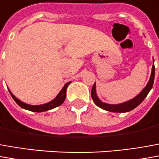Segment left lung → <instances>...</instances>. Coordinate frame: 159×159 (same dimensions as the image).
<instances>
[{
	"label": "left lung",
	"mask_w": 159,
	"mask_h": 159,
	"mask_svg": "<svg viewBox=\"0 0 159 159\" xmlns=\"http://www.w3.org/2000/svg\"><path fill=\"white\" fill-rule=\"evenodd\" d=\"M154 77H155V66H154V64H153L151 78H150V80L147 83L146 86L144 87L143 91L138 96H136L135 98H132L131 100H129L127 102L122 103V104H119V105H109V104H106V103L101 102L98 98L97 94H96V88H95L96 86H95V83H94L93 86L92 88V92H91L92 98H93V102L95 103V105L97 107H100V108H102V109L106 110V111H112V112H126V111H132L134 108H136L139 105H140L142 103V101L145 98V97L148 95L149 92L152 88L153 82H154Z\"/></svg>",
	"instance_id": "obj_1"
}]
</instances>
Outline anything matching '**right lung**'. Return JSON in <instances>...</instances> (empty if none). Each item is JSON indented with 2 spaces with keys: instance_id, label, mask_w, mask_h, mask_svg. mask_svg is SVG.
<instances>
[{
  "instance_id": "add662e5",
  "label": "right lung",
  "mask_w": 159,
  "mask_h": 159,
  "mask_svg": "<svg viewBox=\"0 0 159 159\" xmlns=\"http://www.w3.org/2000/svg\"><path fill=\"white\" fill-rule=\"evenodd\" d=\"M69 83H66L64 87L62 88V90L60 92V93L57 95V97L53 100H52L51 102L47 103V104H44V105H40V106H31V105H27V104H25V103L21 102L20 100H19L17 98H15V96L13 94L11 93V92L9 91L10 93L11 96L12 98H14L15 102L17 103L19 105L20 107L23 108V109H26V110H28V111H34V112H41V111H48V110H51L52 108H55V107H59L63 104V102L65 101L66 99V88L68 86Z\"/></svg>"
}]
</instances>
